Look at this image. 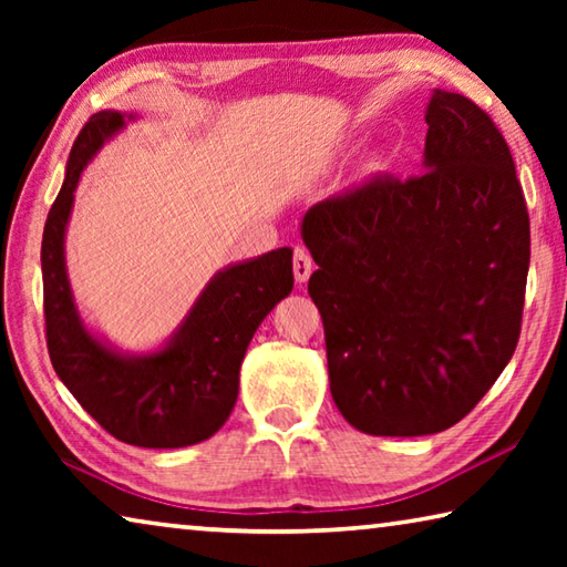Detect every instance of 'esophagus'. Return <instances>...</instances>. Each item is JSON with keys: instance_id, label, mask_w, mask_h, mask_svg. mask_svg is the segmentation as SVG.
I'll return each instance as SVG.
<instances>
[{"instance_id": "34e87169", "label": "esophagus", "mask_w": 567, "mask_h": 567, "mask_svg": "<svg viewBox=\"0 0 567 567\" xmlns=\"http://www.w3.org/2000/svg\"><path fill=\"white\" fill-rule=\"evenodd\" d=\"M312 270H315V262H312L310 249H307V247H295V255H292L295 280L297 282H307V280H310Z\"/></svg>"}]
</instances>
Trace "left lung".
<instances>
[{"label": "left lung", "mask_w": 567, "mask_h": 567, "mask_svg": "<svg viewBox=\"0 0 567 567\" xmlns=\"http://www.w3.org/2000/svg\"><path fill=\"white\" fill-rule=\"evenodd\" d=\"M425 172L375 175L307 209L332 400L368 435L453 427L520 338L530 217L501 130L435 90Z\"/></svg>", "instance_id": "1"}]
</instances>
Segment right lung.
Returning <instances> with one entry per match:
<instances>
[{
	"mask_svg": "<svg viewBox=\"0 0 567 567\" xmlns=\"http://www.w3.org/2000/svg\"><path fill=\"white\" fill-rule=\"evenodd\" d=\"M124 114L97 112L76 134L64 185L42 235L44 334L54 372L112 437L137 447H185L213 437L235 408L239 364L267 312L292 290V249L227 267L205 287L165 350L124 358L84 330L64 270V229L82 169Z\"/></svg>",
	"mask_w": 567,
	"mask_h": 567,
	"instance_id": "obj_1",
	"label": "right lung"
}]
</instances>
